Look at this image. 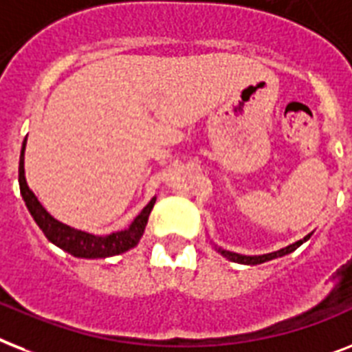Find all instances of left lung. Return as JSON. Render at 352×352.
Segmentation results:
<instances>
[{"label":"left lung","mask_w":352,"mask_h":352,"mask_svg":"<svg viewBox=\"0 0 352 352\" xmlns=\"http://www.w3.org/2000/svg\"><path fill=\"white\" fill-rule=\"evenodd\" d=\"M311 239V233L307 236H304L302 241L295 242V244L287 245V248H284V250L280 251H275V253H270V255H260V256H244V255H239V253H231V251H224V250H219L221 251V255H224L226 258H230L231 262H239V264H264V262H267V260H273V258H278V256H284L287 255V253H293V251L296 250V248H300V245L304 244L305 241H309Z\"/></svg>","instance_id":"left-lung-1"}]
</instances>
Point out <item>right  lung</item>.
<instances>
[{
    "instance_id": "add662e5",
    "label": "right lung",
    "mask_w": 352,
    "mask_h": 352,
    "mask_svg": "<svg viewBox=\"0 0 352 352\" xmlns=\"http://www.w3.org/2000/svg\"><path fill=\"white\" fill-rule=\"evenodd\" d=\"M27 142V139H25ZM25 142L21 148V157H19V190H21L23 201L27 204L30 215L34 217L36 224L41 228L48 241L56 244L57 248L68 251L70 255L79 256V258H107V256L121 255L124 251L135 248L137 242L141 241L144 228H146L150 211L155 204V199H151L144 210L135 217V221L124 231H117L107 236H96L85 231L74 230L70 226L56 221L47 210L39 204L32 191L28 190L27 181H25V168H23V151H25Z\"/></svg>"
}]
</instances>
